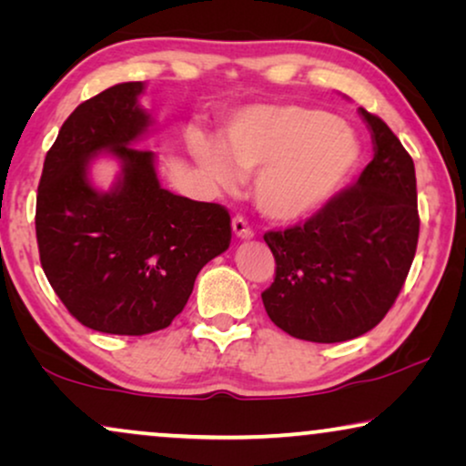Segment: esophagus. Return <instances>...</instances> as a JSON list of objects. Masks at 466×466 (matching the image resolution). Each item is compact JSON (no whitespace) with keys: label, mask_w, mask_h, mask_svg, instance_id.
<instances>
[{"label":"esophagus","mask_w":466,"mask_h":466,"mask_svg":"<svg viewBox=\"0 0 466 466\" xmlns=\"http://www.w3.org/2000/svg\"><path fill=\"white\" fill-rule=\"evenodd\" d=\"M231 225H233V233L238 235V238H241V239H250L252 235H254L252 227L248 225V220L244 218V216H235Z\"/></svg>","instance_id":"esophagus-1"}]
</instances>
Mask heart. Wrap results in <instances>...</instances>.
<instances>
[{"mask_svg": "<svg viewBox=\"0 0 466 466\" xmlns=\"http://www.w3.org/2000/svg\"><path fill=\"white\" fill-rule=\"evenodd\" d=\"M190 148L220 188L254 174V201L267 218L297 222L327 206L360 163V144L348 125L305 106H252L235 114L222 144L193 133Z\"/></svg>", "mask_w": 466, "mask_h": 466, "instance_id": "heart-1", "label": "heart"}]
</instances>
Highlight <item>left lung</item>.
<instances>
[{"label": "left lung", "instance_id": "8db88e82", "mask_svg": "<svg viewBox=\"0 0 466 466\" xmlns=\"http://www.w3.org/2000/svg\"><path fill=\"white\" fill-rule=\"evenodd\" d=\"M373 161L303 225L267 231L276 278L267 316L297 339L348 341L384 320L416 257V169L384 120L360 107Z\"/></svg>", "mask_w": 466, "mask_h": 466}]
</instances>
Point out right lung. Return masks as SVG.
<instances>
[{
    "mask_svg": "<svg viewBox=\"0 0 466 466\" xmlns=\"http://www.w3.org/2000/svg\"><path fill=\"white\" fill-rule=\"evenodd\" d=\"M142 91V82H123L76 107L46 152L37 187L42 269L76 320L110 335L169 327L201 267L231 244L227 208L165 190L155 152L136 146L152 125L137 106ZM101 151L121 163L106 194L87 180Z\"/></svg>",
    "mask_w": 466,
    "mask_h": 466,
    "instance_id": "1",
    "label": "right lung"
}]
</instances>
